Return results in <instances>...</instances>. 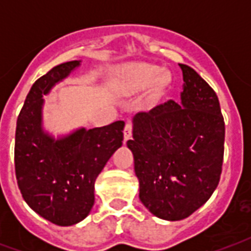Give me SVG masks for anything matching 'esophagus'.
I'll use <instances>...</instances> for the list:
<instances>
[{
	"mask_svg": "<svg viewBox=\"0 0 251 251\" xmlns=\"http://www.w3.org/2000/svg\"><path fill=\"white\" fill-rule=\"evenodd\" d=\"M131 131H133V124L131 122H127L125 125V129H124V139L127 141L131 137Z\"/></svg>",
	"mask_w": 251,
	"mask_h": 251,
	"instance_id": "obj_1",
	"label": "esophagus"
}]
</instances>
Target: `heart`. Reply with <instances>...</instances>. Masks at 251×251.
<instances>
[{
    "label": "heart",
    "instance_id": "1",
    "mask_svg": "<svg viewBox=\"0 0 251 251\" xmlns=\"http://www.w3.org/2000/svg\"><path fill=\"white\" fill-rule=\"evenodd\" d=\"M161 69L159 66L143 62L126 65L116 74L113 79L116 90L121 95H134L147 90L161 80Z\"/></svg>",
    "mask_w": 251,
    "mask_h": 251
}]
</instances>
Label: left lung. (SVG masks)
<instances>
[{
    "mask_svg": "<svg viewBox=\"0 0 251 251\" xmlns=\"http://www.w3.org/2000/svg\"><path fill=\"white\" fill-rule=\"evenodd\" d=\"M181 101L133 117L134 171L139 199L156 218L177 222L210 199L222 175L226 125L219 99L206 80L179 64Z\"/></svg>",
    "mask_w": 251,
    "mask_h": 251,
    "instance_id": "left-lung-1",
    "label": "left lung"
}]
</instances>
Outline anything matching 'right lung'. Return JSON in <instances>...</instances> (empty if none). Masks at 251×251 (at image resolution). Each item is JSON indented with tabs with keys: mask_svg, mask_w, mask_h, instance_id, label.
Instances as JSON below:
<instances>
[{
	"mask_svg": "<svg viewBox=\"0 0 251 251\" xmlns=\"http://www.w3.org/2000/svg\"><path fill=\"white\" fill-rule=\"evenodd\" d=\"M80 61L57 65L35 82L18 116L15 175L25 203L61 226L82 222L95 203V181L122 146L124 121L53 137L43 126L44 96L66 79Z\"/></svg>",
	"mask_w": 251,
	"mask_h": 251,
	"instance_id": "obj_1",
	"label": "right lung"
}]
</instances>
